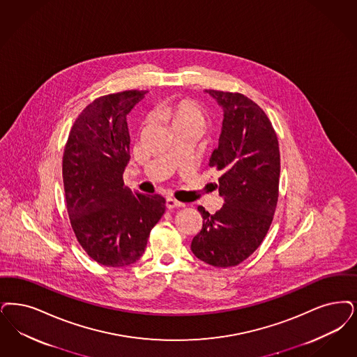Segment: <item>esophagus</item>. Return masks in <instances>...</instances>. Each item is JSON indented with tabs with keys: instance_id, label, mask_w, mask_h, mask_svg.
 <instances>
[{
	"instance_id": "1",
	"label": "esophagus",
	"mask_w": 357,
	"mask_h": 357,
	"mask_svg": "<svg viewBox=\"0 0 357 357\" xmlns=\"http://www.w3.org/2000/svg\"><path fill=\"white\" fill-rule=\"evenodd\" d=\"M185 204L183 203H181V202H178V200L174 199L172 197H169V198H166V207L167 208H175V207H183Z\"/></svg>"
}]
</instances>
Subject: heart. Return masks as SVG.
<instances>
[{"label":"heart","instance_id":"heart-1","mask_svg":"<svg viewBox=\"0 0 357 357\" xmlns=\"http://www.w3.org/2000/svg\"><path fill=\"white\" fill-rule=\"evenodd\" d=\"M158 115L169 122L175 128H197L203 130L206 126V113L197 102L182 100L163 103L158 107Z\"/></svg>","mask_w":357,"mask_h":357}]
</instances>
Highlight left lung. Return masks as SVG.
Returning a JSON list of instances; mask_svg holds the SVG:
<instances>
[{
	"label": "left lung",
	"instance_id": "left-lung-1",
	"mask_svg": "<svg viewBox=\"0 0 357 357\" xmlns=\"http://www.w3.org/2000/svg\"><path fill=\"white\" fill-rule=\"evenodd\" d=\"M223 109V126L210 167L222 172L219 195L225 204L215 214L198 207L203 226L191 251L214 267H232L263 242L271 226L280 176L275 130L254 100L239 93L206 90Z\"/></svg>",
	"mask_w": 357,
	"mask_h": 357
}]
</instances>
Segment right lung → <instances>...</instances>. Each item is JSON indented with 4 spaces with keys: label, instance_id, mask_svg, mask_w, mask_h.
Masks as SVG:
<instances>
[{
    "label": "right lung",
    "instance_id": "right-lung-1",
    "mask_svg": "<svg viewBox=\"0 0 357 357\" xmlns=\"http://www.w3.org/2000/svg\"><path fill=\"white\" fill-rule=\"evenodd\" d=\"M144 94L128 90L93 100L65 146L62 175L73 231L87 255L106 267L142 257L166 208L163 197L131 191L122 178L130 160L126 116Z\"/></svg>",
    "mask_w": 357,
    "mask_h": 357
}]
</instances>
